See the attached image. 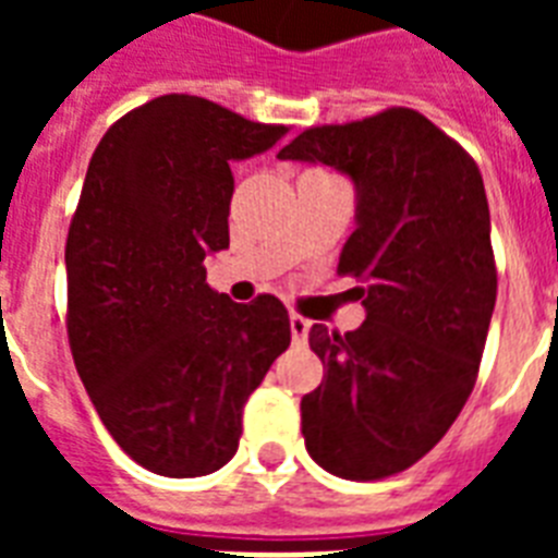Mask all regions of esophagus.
Instances as JSON below:
<instances>
[{"mask_svg":"<svg viewBox=\"0 0 558 558\" xmlns=\"http://www.w3.org/2000/svg\"><path fill=\"white\" fill-rule=\"evenodd\" d=\"M310 327H313V322H306L304 315H289V330H292V341H295V344H306V339H310Z\"/></svg>","mask_w":558,"mask_h":558,"instance_id":"34e87169","label":"esophagus"}]
</instances>
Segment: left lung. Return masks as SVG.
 <instances>
[{"label": "left lung", "instance_id": "8db88e82", "mask_svg": "<svg viewBox=\"0 0 558 558\" xmlns=\"http://www.w3.org/2000/svg\"><path fill=\"white\" fill-rule=\"evenodd\" d=\"M278 159L327 165L356 187L339 271L365 283V322L310 330L324 379L301 399L306 451L348 481L397 475L449 432L484 356L498 275L481 170L405 107L304 130Z\"/></svg>", "mask_w": 558, "mask_h": 558}]
</instances>
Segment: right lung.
<instances>
[{
  "mask_svg": "<svg viewBox=\"0 0 558 558\" xmlns=\"http://www.w3.org/2000/svg\"><path fill=\"white\" fill-rule=\"evenodd\" d=\"M287 126L196 95H161L109 126L65 240L74 367L121 449L165 477L234 458L243 405L289 348L275 295L234 304L205 280L228 248L234 161Z\"/></svg>",
  "mask_w": 558,
  "mask_h": 558,
  "instance_id": "add662e5",
  "label": "right lung"
}]
</instances>
